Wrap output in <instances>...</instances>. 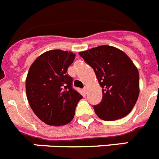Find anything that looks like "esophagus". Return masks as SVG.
<instances>
[{
  "instance_id": "obj_1",
  "label": "esophagus",
  "mask_w": 159,
  "mask_h": 159,
  "mask_svg": "<svg viewBox=\"0 0 159 159\" xmlns=\"http://www.w3.org/2000/svg\"><path fill=\"white\" fill-rule=\"evenodd\" d=\"M87 91H88V88H87V87H84V92H85V93H87Z\"/></svg>"
}]
</instances>
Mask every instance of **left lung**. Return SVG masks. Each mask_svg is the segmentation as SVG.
<instances>
[{"label":"left lung","mask_w":159,"mask_h":159,"mask_svg":"<svg viewBox=\"0 0 159 159\" xmlns=\"http://www.w3.org/2000/svg\"><path fill=\"white\" fill-rule=\"evenodd\" d=\"M79 54L93 68L102 88V101L94 106L98 117L112 121L127 116L139 95V75L131 60L123 51L109 45Z\"/></svg>","instance_id":"obj_1"}]
</instances>
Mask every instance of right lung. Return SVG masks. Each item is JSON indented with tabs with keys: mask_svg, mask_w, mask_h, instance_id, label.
Instances as JSON below:
<instances>
[{
	"mask_svg": "<svg viewBox=\"0 0 159 159\" xmlns=\"http://www.w3.org/2000/svg\"><path fill=\"white\" fill-rule=\"evenodd\" d=\"M71 52L51 50L32 63L26 78V95L39 119L50 126H62L72 120L82 95L72 88L67 68L75 60Z\"/></svg>",
	"mask_w": 159,
	"mask_h": 159,
	"instance_id": "1",
	"label": "right lung"
}]
</instances>
